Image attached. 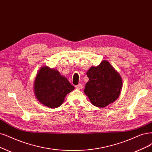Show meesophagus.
Returning a JSON list of instances; mask_svg holds the SVG:
<instances>
[{"label":"esophagus","mask_w":152,"mask_h":152,"mask_svg":"<svg viewBox=\"0 0 152 152\" xmlns=\"http://www.w3.org/2000/svg\"><path fill=\"white\" fill-rule=\"evenodd\" d=\"M75 87H76V88H77V89H82V88H83V85H81V84H79V85H76Z\"/></svg>","instance_id":"34e87169"}]
</instances>
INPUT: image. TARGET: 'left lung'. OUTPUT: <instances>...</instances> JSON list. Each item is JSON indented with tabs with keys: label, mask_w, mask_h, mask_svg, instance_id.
<instances>
[{
	"label": "left lung",
	"mask_w": 152,
	"mask_h": 152,
	"mask_svg": "<svg viewBox=\"0 0 152 152\" xmlns=\"http://www.w3.org/2000/svg\"><path fill=\"white\" fill-rule=\"evenodd\" d=\"M86 75L89 81L84 92L94 106L104 108L119 97L123 86L121 77L108 61L91 67Z\"/></svg>",
	"instance_id": "1"
}]
</instances>
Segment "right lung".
<instances>
[{
	"mask_svg": "<svg viewBox=\"0 0 152 152\" xmlns=\"http://www.w3.org/2000/svg\"><path fill=\"white\" fill-rule=\"evenodd\" d=\"M74 89L58 70L48 66L41 67L34 83V92L37 100L50 108L60 106L66 95Z\"/></svg>",
	"mask_w": 152,
	"mask_h": 152,
	"instance_id": "obj_1",
	"label": "right lung"
}]
</instances>
